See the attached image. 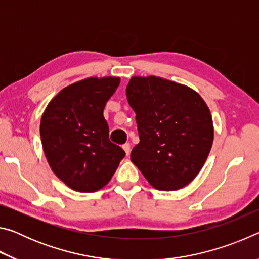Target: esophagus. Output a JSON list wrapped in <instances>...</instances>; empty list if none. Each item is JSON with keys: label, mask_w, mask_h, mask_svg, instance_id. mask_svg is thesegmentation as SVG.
Returning a JSON list of instances; mask_svg holds the SVG:
<instances>
[{"label": "esophagus", "mask_w": 259, "mask_h": 259, "mask_svg": "<svg viewBox=\"0 0 259 259\" xmlns=\"http://www.w3.org/2000/svg\"><path fill=\"white\" fill-rule=\"evenodd\" d=\"M123 150H124V152H125V155H129L130 154V151H131V147H130V144L129 143H126V144H124L123 146Z\"/></svg>", "instance_id": "esophagus-1"}]
</instances>
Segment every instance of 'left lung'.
<instances>
[{
    "instance_id": "1",
    "label": "left lung",
    "mask_w": 259,
    "mask_h": 259,
    "mask_svg": "<svg viewBox=\"0 0 259 259\" xmlns=\"http://www.w3.org/2000/svg\"><path fill=\"white\" fill-rule=\"evenodd\" d=\"M126 98L139 135L133 163L156 190L186 186L212 146V119L204 100L188 87L156 76L131 78Z\"/></svg>"
}]
</instances>
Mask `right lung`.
<instances>
[{
	"instance_id": "right-lung-1",
	"label": "right lung",
	"mask_w": 259,
	"mask_h": 259,
	"mask_svg": "<svg viewBox=\"0 0 259 259\" xmlns=\"http://www.w3.org/2000/svg\"><path fill=\"white\" fill-rule=\"evenodd\" d=\"M119 77H89L60 91L40 125L43 151L52 171L72 190L91 193L111 181L125 152L109 140L103 115Z\"/></svg>"
}]
</instances>
